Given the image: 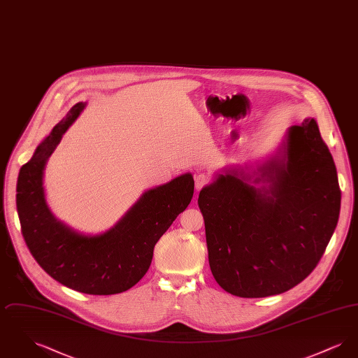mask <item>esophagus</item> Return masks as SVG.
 <instances>
[{"label":"esophagus","mask_w":358,"mask_h":358,"mask_svg":"<svg viewBox=\"0 0 358 358\" xmlns=\"http://www.w3.org/2000/svg\"><path fill=\"white\" fill-rule=\"evenodd\" d=\"M194 180H196V190H201L203 187L208 184V177L203 174V173H199L194 176Z\"/></svg>","instance_id":"obj_1"}]
</instances>
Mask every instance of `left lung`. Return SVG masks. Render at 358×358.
<instances>
[{"label": "left lung", "mask_w": 358, "mask_h": 358, "mask_svg": "<svg viewBox=\"0 0 358 358\" xmlns=\"http://www.w3.org/2000/svg\"><path fill=\"white\" fill-rule=\"evenodd\" d=\"M197 203L222 289L264 298L295 287L317 267L340 216L337 169L317 120L291 126L256 168H225Z\"/></svg>", "instance_id": "8db88e82"}]
</instances>
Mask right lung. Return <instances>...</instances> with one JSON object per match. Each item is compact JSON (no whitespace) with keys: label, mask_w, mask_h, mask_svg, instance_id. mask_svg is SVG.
Here are the masks:
<instances>
[{"label":"right lung","mask_w":358,"mask_h":358,"mask_svg":"<svg viewBox=\"0 0 358 358\" xmlns=\"http://www.w3.org/2000/svg\"><path fill=\"white\" fill-rule=\"evenodd\" d=\"M85 107L76 103L21 166L16 203L24 240L45 273L75 291L111 295L131 289L148 273L154 245L187 209L194 180L185 173L146 190L120 222L99 235L80 234L57 220L45 199L44 171Z\"/></svg>","instance_id":"right-lung-1"}]
</instances>
